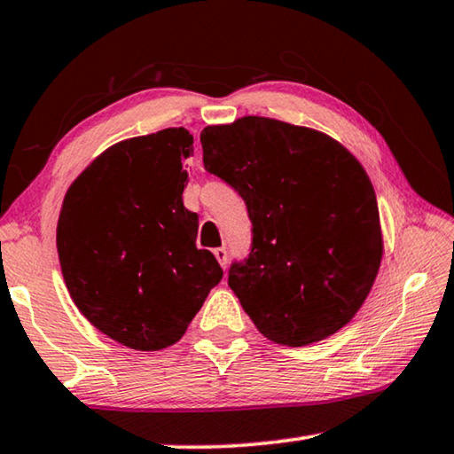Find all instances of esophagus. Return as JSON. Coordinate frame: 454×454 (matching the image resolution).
I'll list each match as a JSON object with an SVG mask.
<instances>
[{"mask_svg": "<svg viewBox=\"0 0 454 454\" xmlns=\"http://www.w3.org/2000/svg\"><path fill=\"white\" fill-rule=\"evenodd\" d=\"M214 256H216V260H218L222 268H226V264H228V252H226V248H216V250H214Z\"/></svg>", "mask_w": 454, "mask_h": 454, "instance_id": "esophagus-1", "label": "esophagus"}]
</instances>
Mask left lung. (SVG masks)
<instances>
[{
	"mask_svg": "<svg viewBox=\"0 0 454 454\" xmlns=\"http://www.w3.org/2000/svg\"><path fill=\"white\" fill-rule=\"evenodd\" d=\"M204 168L242 196L248 258L228 286L268 340L306 347L355 318L382 258L379 206L358 160L333 137L244 116L200 134Z\"/></svg>",
	"mask_w": 454,
	"mask_h": 454,
	"instance_id": "8db88e82",
	"label": "left lung"
}]
</instances>
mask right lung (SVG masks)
Here are the masks:
<instances>
[{"label":"right lung","instance_id":"add662e5","mask_svg":"<svg viewBox=\"0 0 454 454\" xmlns=\"http://www.w3.org/2000/svg\"><path fill=\"white\" fill-rule=\"evenodd\" d=\"M192 153L186 128L129 137L98 156L61 206L56 242L72 301L128 348L178 342L224 274L196 248L198 214L182 202Z\"/></svg>","mask_w":454,"mask_h":454}]
</instances>
